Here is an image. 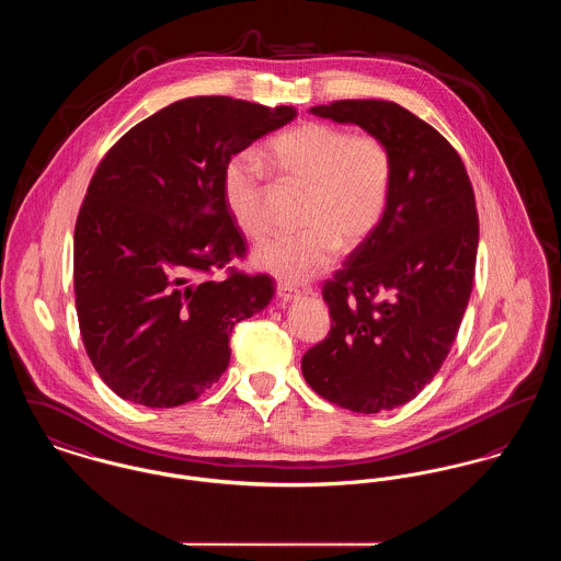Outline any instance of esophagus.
I'll return each mask as SVG.
<instances>
[{
    "label": "esophagus",
    "mask_w": 561,
    "mask_h": 561,
    "mask_svg": "<svg viewBox=\"0 0 561 561\" xmlns=\"http://www.w3.org/2000/svg\"><path fill=\"white\" fill-rule=\"evenodd\" d=\"M298 298H300V291H296V289H291V287H287V285H278V287H276V300H278V302L287 305V302L298 300Z\"/></svg>",
    "instance_id": "1"
}]
</instances>
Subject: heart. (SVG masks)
<instances>
[{
    "label": "heart",
    "mask_w": 561,
    "mask_h": 561,
    "mask_svg": "<svg viewBox=\"0 0 561 561\" xmlns=\"http://www.w3.org/2000/svg\"><path fill=\"white\" fill-rule=\"evenodd\" d=\"M267 162L306 191L300 236H280L256 247L251 263L283 283L302 285L328 272L336 251H354L379 225L392 184V158L375 137L308 122L274 137ZM222 193L240 231L259 240L265 229L263 167L240 153L222 171Z\"/></svg>",
    "instance_id": "1"
}]
</instances>
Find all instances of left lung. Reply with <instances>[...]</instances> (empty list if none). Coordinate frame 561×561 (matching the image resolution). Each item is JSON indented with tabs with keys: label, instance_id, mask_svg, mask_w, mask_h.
Here are the masks:
<instances>
[{
	"label": "left lung",
	"instance_id": "1",
	"mask_svg": "<svg viewBox=\"0 0 561 561\" xmlns=\"http://www.w3.org/2000/svg\"><path fill=\"white\" fill-rule=\"evenodd\" d=\"M356 124L392 158V184L377 229L323 287L332 328L302 357L306 383L357 413L405 405L448 356L478 255V214L455 148L390 101L310 106Z\"/></svg>",
	"mask_w": 561,
	"mask_h": 561
}]
</instances>
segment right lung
Returning a JSON list of instances; mask_svg holds the SVG:
<instances>
[{
  "label": "right lung",
  "instance_id": "add662e5",
  "mask_svg": "<svg viewBox=\"0 0 561 561\" xmlns=\"http://www.w3.org/2000/svg\"><path fill=\"white\" fill-rule=\"evenodd\" d=\"M298 117L229 96L173 102L102 158L75 227L85 352L124 401H195L229 366L231 330L270 305L263 274L202 278L244 255L222 193L233 153Z\"/></svg>",
  "mask_w": 561,
  "mask_h": 561
}]
</instances>
